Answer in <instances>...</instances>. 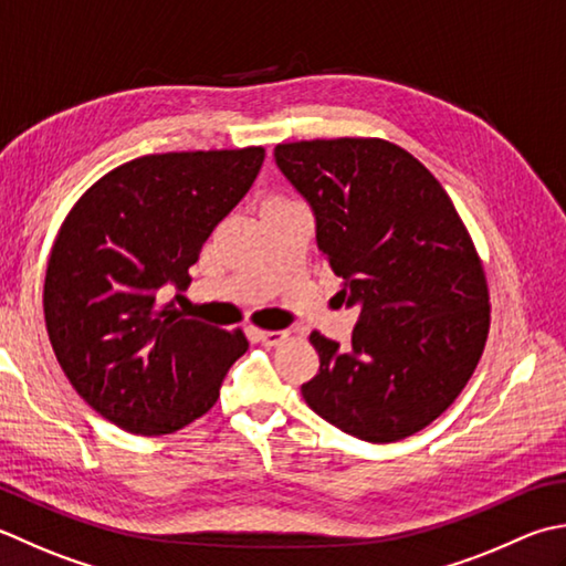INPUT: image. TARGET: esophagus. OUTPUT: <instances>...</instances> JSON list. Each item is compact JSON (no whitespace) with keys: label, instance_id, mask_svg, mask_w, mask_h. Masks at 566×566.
<instances>
[{"label":"esophagus","instance_id":"34e87169","mask_svg":"<svg viewBox=\"0 0 566 566\" xmlns=\"http://www.w3.org/2000/svg\"><path fill=\"white\" fill-rule=\"evenodd\" d=\"M254 336H258V340L264 343V346H280L290 334H286V331H254Z\"/></svg>","mask_w":566,"mask_h":566}]
</instances>
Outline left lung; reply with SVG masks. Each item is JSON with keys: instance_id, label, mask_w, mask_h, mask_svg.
Listing matches in <instances>:
<instances>
[{"instance_id": "1", "label": "left lung", "mask_w": 566, "mask_h": 566, "mask_svg": "<svg viewBox=\"0 0 566 566\" xmlns=\"http://www.w3.org/2000/svg\"><path fill=\"white\" fill-rule=\"evenodd\" d=\"M274 159L316 218V245L360 316L350 348L312 331L302 385L328 424L373 444L417 434L457 400L491 328L489 284L449 193L392 142L276 144Z\"/></svg>"}]
</instances>
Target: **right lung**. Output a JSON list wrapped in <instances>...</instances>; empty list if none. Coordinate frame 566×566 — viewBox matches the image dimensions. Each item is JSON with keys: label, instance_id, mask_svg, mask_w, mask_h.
I'll use <instances>...</instances> for the list:
<instances>
[{"label": "right lung", "instance_id": "add662e5", "mask_svg": "<svg viewBox=\"0 0 566 566\" xmlns=\"http://www.w3.org/2000/svg\"><path fill=\"white\" fill-rule=\"evenodd\" d=\"M262 161V147L147 154L107 171L65 216L43 316L65 378L107 422L161 437L216 405L248 338L184 318L161 294L191 282L203 242Z\"/></svg>", "mask_w": 566, "mask_h": 566}]
</instances>
